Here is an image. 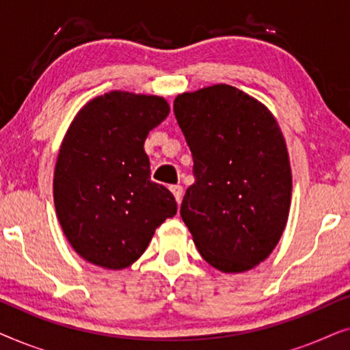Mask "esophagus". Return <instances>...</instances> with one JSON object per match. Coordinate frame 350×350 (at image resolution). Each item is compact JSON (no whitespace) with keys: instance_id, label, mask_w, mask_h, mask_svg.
Instances as JSON below:
<instances>
[{"instance_id":"esophagus-1","label":"esophagus","mask_w":350,"mask_h":350,"mask_svg":"<svg viewBox=\"0 0 350 350\" xmlns=\"http://www.w3.org/2000/svg\"><path fill=\"white\" fill-rule=\"evenodd\" d=\"M170 191H172V193H174L176 202L180 204L181 202V198H183V186H181V185H172L170 186Z\"/></svg>"}]
</instances>
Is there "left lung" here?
<instances>
[{
    "label": "left lung",
    "instance_id": "obj_1",
    "mask_svg": "<svg viewBox=\"0 0 350 350\" xmlns=\"http://www.w3.org/2000/svg\"><path fill=\"white\" fill-rule=\"evenodd\" d=\"M174 113L196 178L181 218L210 266L252 269L271 255L288 219L291 169L279 124L228 84L178 95Z\"/></svg>",
    "mask_w": 350,
    "mask_h": 350
}]
</instances>
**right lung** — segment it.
Returning a JSON list of instances; mask_svg holds the SVG:
<instances>
[{
    "label": "right lung",
    "instance_id": "obj_1",
    "mask_svg": "<svg viewBox=\"0 0 350 350\" xmlns=\"http://www.w3.org/2000/svg\"><path fill=\"white\" fill-rule=\"evenodd\" d=\"M169 109L162 97L114 90L90 100L71 122L57 157L54 204L71 247L89 262L131 266L176 213L174 194L151 181L143 150Z\"/></svg>",
    "mask_w": 350,
    "mask_h": 350
}]
</instances>
